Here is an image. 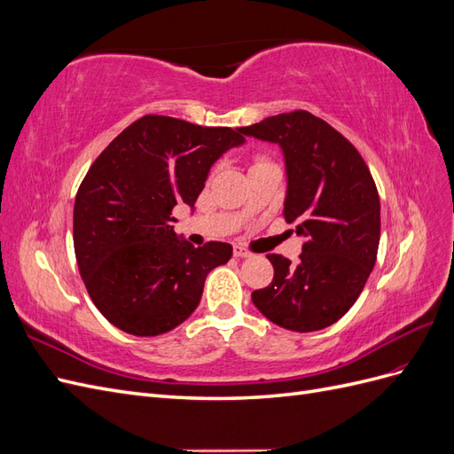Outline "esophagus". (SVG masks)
I'll list each match as a JSON object with an SVG mask.
<instances>
[{"mask_svg":"<svg viewBox=\"0 0 454 454\" xmlns=\"http://www.w3.org/2000/svg\"><path fill=\"white\" fill-rule=\"evenodd\" d=\"M232 254H235V257H252V252L248 248H244V246H240V244L232 246Z\"/></svg>","mask_w":454,"mask_h":454,"instance_id":"obj_1","label":"esophagus"}]
</instances>
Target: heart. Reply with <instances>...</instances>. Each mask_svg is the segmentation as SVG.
Masks as SVG:
<instances>
[{"instance_id":"1","label":"heart","mask_w":454,"mask_h":454,"mask_svg":"<svg viewBox=\"0 0 454 454\" xmlns=\"http://www.w3.org/2000/svg\"><path fill=\"white\" fill-rule=\"evenodd\" d=\"M255 162H261V159H257V160H255Z\"/></svg>"}]
</instances>
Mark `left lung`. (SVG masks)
<instances>
[{"label":"left lung","instance_id":"1","mask_svg":"<svg viewBox=\"0 0 454 454\" xmlns=\"http://www.w3.org/2000/svg\"><path fill=\"white\" fill-rule=\"evenodd\" d=\"M284 151V217L307 240L292 263L269 254L272 282L252 294L259 312L290 332L335 324L360 297L377 261L380 202L365 160L345 136L305 109L239 129Z\"/></svg>","mask_w":454,"mask_h":454}]
</instances>
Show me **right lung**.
Here are the masks:
<instances>
[{
	"instance_id": "1",
	"label": "right lung",
	"mask_w": 454,
	"mask_h": 454,
	"mask_svg": "<svg viewBox=\"0 0 454 454\" xmlns=\"http://www.w3.org/2000/svg\"><path fill=\"white\" fill-rule=\"evenodd\" d=\"M242 142L239 129L144 115L92 162L75 195L74 248L107 322L155 337L199 307L206 277L227 263L232 246L177 240L172 210L195 206L212 164Z\"/></svg>"
}]
</instances>
